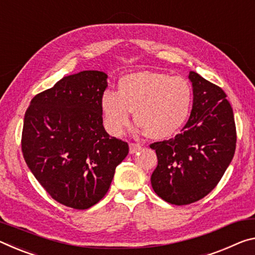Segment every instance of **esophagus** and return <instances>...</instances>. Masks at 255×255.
Listing matches in <instances>:
<instances>
[{"label":"esophagus","mask_w":255,"mask_h":255,"mask_svg":"<svg viewBox=\"0 0 255 255\" xmlns=\"http://www.w3.org/2000/svg\"><path fill=\"white\" fill-rule=\"evenodd\" d=\"M140 148L142 147H140V145L138 144H135V143L129 144V153H130V154H135V153L138 152Z\"/></svg>","instance_id":"34e87169"}]
</instances>
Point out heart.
I'll return each instance as SVG.
<instances>
[{
	"instance_id": "heart-1",
	"label": "heart",
	"mask_w": 255,
	"mask_h": 255,
	"mask_svg": "<svg viewBox=\"0 0 255 255\" xmlns=\"http://www.w3.org/2000/svg\"><path fill=\"white\" fill-rule=\"evenodd\" d=\"M101 111L107 130L120 136L130 123L153 139L169 138L179 131L192 107V88L180 76L157 71H136L121 77L117 93L101 96Z\"/></svg>"
}]
</instances>
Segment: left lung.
<instances>
[{
    "label": "left lung",
    "instance_id": "1",
    "mask_svg": "<svg viewBox=\"0 0 255 255\" xmlns=\"http://www.w3.org/2000/svg\"><path fill=\"white\" fill-rule=\"evenodd\" d=\"M191 117L175 138L151 144L157 167L151 176L154 192L165 202L191 204L219 183L236 148L233 109L225 92L195 71Z\"/></svg>",
    "mask_w": 255,
    "mask_h": 255
}]
</instances>
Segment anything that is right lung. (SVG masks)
Listing matches in <instances>:
<instances>
[{
    "label": "right lung",
    "instance_id": "1",
    "mask_svg": "<svg viewBox=\"0 0 255 255\" xmlns=\"http://www.w3.org/2000/svg\"><path fill=\"white\" fill-rule=\"evenodd\" d=\"M103 71L63 77L31 100L23 119L21 147L35 178L52 199L85 210L102 200L117 165L127 156L126 142L103 126Z\"/></svg>",
    "mask_w": 255,
    "mask_h": 255
}]
</instances>
